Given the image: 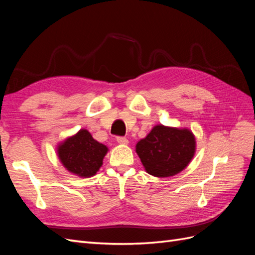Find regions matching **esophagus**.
<instances>
[{
    "instance_id": "esophagus-1",
    "label": "esophagus",
    "mask_w": 255,
    "mask_h": 255,
    "mask_svg": "<svg viewBox=\"0 0 255 255\" xmlns=\"http://www.w3.org/2000/svg\"><path fill=\"white\" fill-rule=\"evenodd\" d=\"M117 141L120 144H128V140L126 137H117Z\"/></svg>"
}]
</instances>
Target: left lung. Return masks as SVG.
I'll return each instance as SVG.
<instances>
[{"label": "left lung", "mask_w": 255, "mask_h": 255, "mask_svg": "<svg viewBox=\"0 0 255 255\" xmlns=\"http://www.w3.org/2000/svg\"><path fill=\"white\" fill-rule=\"evenodd\" d=\"M196 152V139L188 128L155 126L136 144L145 171L153 176H173L187 167Z\"/></svg>", "instance_id": "1"}]
</instances>
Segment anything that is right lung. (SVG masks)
Listing matches in <instances>:
<instances>
[{
    "label": "right lung",
    "mask_w": 255,
    "mask_h": 255,
    "mask_svg": "<svg viewBox=\"0 0 255 255\" xmlns=\"http://www.w3.org/2000/svg\"><path fill=\"white\" fill-rule=\"evenodd\" d=\"M107 146L92 138L87 129H80L57 146V155L69 172L81 177L94 176L103 164Z\"/></svg>",
    "instance_id": "add662e5"
}]
</instances>
